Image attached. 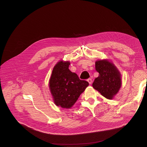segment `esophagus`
<instances>
[{
  "label": "esophagus",
  "mask_w": 147,
  "mask_h": 147,
  "mask_svg": "<svg viewBox=\"0 0 147 147\" xmlns=\"http://www.w3.org/2000/svg\"><path fill=\"white\" fill-rule=\"evenodd\" d=\"M87 81L88 82V83H89V84H92V79H88L87 80Z\"/></svg>",
  "instance_id": "obj_1"
}]
</instances>
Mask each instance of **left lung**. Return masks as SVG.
<instances>
[{
  "mask_svg": "<svg viewBox=\"0 0 147 147\" xmlns=\"http://www.w3.org/2000/svg\"><path fill=\"white\" fill-rule=\"evenodd\" d=\"M95 68L99 73L92 86L105 98L112 99L121 86V74L117 68L108 59H99L95 62Z\"/></svg>",
  "mask_w": 147,
  "mask_h": 147,
  "instance_id": "obj_1",
  "label": "left lung"
}]
</instances>
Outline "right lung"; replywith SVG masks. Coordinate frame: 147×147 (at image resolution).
<instances>
[{"label": "right lung", "mask_w": 147, "mask_h": 147, "mask_svg": "<svg viewBox=\"0 0 147 147\" xmlns=\"http://www.w3.org/2000/svg\"><path fill=\"white\" fill-rule=\"evenodd\" d=\"M69 61H59L54 66L49 82L53 102L58 107L70 109L88 86L89 83L81 80L69 70Z\"/></svg>", "instance_id": "1"}]
</instances>
